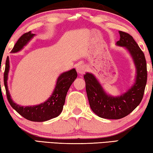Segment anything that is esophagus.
I'll return each mask as SVG.
<instances>
[{"instance_id":"1","label":"esophagus","mask_w":153,"mask_h":153,"mask_svg":"<svg viewBox=\"0 0 153 153\" xmlns=\"http://www.w3.org/2000/svg\"><path fill=\"white\" fill-rule=\"evenodd\" d=\"M77 73L79 74H84L87 70V66L84 64H79L76 67Z\"/></svg>"}]
</instances>
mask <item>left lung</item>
<instances>
[{"instance_id": "left-lung-1", "label": "left lung", "mask_w": 153, "mask_h": 153, "mask_svg": "<svg viewBox=\"0 0 153 153\" xmlns=\"http://www.w3.org/2000/svg\"><path fill=\"white\" fill-rule=\"evenodd\" d=\"M120 39L116 45L126 49L132 58L136 68L134 84L122 94L113 97L106 92L94 75L87 72L84 76L89 104L98 117L119 120L126 117L138 107L143 98L147 81L146 62L144 54L133 37L119 31Z\"/></svg>"}]
</instances>
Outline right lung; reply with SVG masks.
Returning a JSON list of instances; mask_svg holds the SVG:
<instances>
[{"label":"right lung","mask_w":153,"mask_h":153,"mask_svg":"<svg viewBox=\"0 0 153 153\" xmlns=\"http://www.w3.org/2000/svg\"><path fill=\"white\" fill-rule=\"evenodd\" d=\"M35 36V33H32L31 31L25 33L17 40L11 53H15L22 51ZM9 68V56H7L4 73V84L7 99L13 108L26 120L36 122L50 120L60 115L63 111L67 93L77 76L76 69L74 68L60 74L56 79L55 89L45 102L40 103V105L24 107L16 104L11 98L7 84Z\"/></svg>","instance_id":"right-lung-1"}]
</instances>
